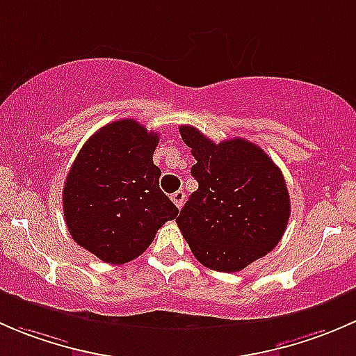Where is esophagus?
Here are the masks:
<instances>
[{
	"mask_svg": "<svg viewBox=\"0 0 356 356\" xmlns=\"http://www.w3.org/2000/svg\"><path fill=\"white\" fill-rule=\"evenodd\" d=\"M172 201H174V204L177 208H181L182 204H184V200H186V193L184 191H175L174 195L170 196Z\"/></svg>",
	"mask_w": 356,
	"mask_h": 356,
	"instance_id": "34e87169",
	"label": "esophagus"
}]
</instances>
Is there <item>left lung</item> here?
<instances>
[{"label": "left lung", "instance_id": "obj_1", "mask_svg": "<svg viewBox=\"0 0 356 356\" xmlns=\"http://www.w3.org/2000/svg\"><path fill=\"white\" fill-rule=\"evenodd\" d=\"M182 141L196 163L198 189L175 218L193 254L217 272H239L281 241L291 215L289 193L277 165L246 139L213 143L193 125Z\"/></svg>", "mask_w": 356, "mask_h": 356}]
</instances>
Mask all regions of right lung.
Returning a JSON list of instances; mask_svg holds the SVG:
<instances>
[{"label": "right lung", "instance_id": "add662e5", "mask_svg": "<svg viewBox=\"0 0 356 356\" xmlns=\"http://www.w3.org/2000/svg\"><path fill=\"white\" fill-rule=\"evenodd\" d=\"M156 132L132 118L115 120L86 141L63 186V215L79 246L99 260L122 265L153 243L179 210L153 163Z\"/></svg>", "mask_w": 356, "mask_h": 356}]
</instances>
